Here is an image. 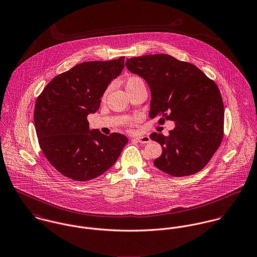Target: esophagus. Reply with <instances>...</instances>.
Wrapping results in <instances>:
<instances>
[{
	"instance_id": "esophagus-1",
	"label": "esophagus",
	"mask_w": 257,
	"mask_h": 257,
	"mask_svg": "<svg viewBox=\"0 0 257 257\" xmlns=\"http://www.w3.org/2000/svg\"><path fill=\"white\" fill-rule=\"evenodd\" d=\"M135 140L137 142L141 143V144H147V143L150 142L151 139L149 136H141V137H137L135 138Z\"/></svg>"
}]
</instances>
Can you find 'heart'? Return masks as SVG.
I'll list each match as a JSON object with an SVG mask.
<instances>
[{"instance_id":"b5f03b06","label":"heart","mask_w":257,"mask_h":257,"mask_svg":"<svg viewBox=\"0 0 257 257\" xmlns=\"http://www.w3.org/2000/svg\"><path fill=\"white\" fill-rule=\"evenodd\" d=\"M144 84V81H143L142 78H140L139 76H130L126 79V82H125V87H126V90L128 91L129 89H131L132 87L134 86H138V85H141ZM106 95V92L104 93L103 97H105Z\"/></svg>"}]
</instances>
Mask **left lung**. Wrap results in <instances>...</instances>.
Listing matches in <instances>:
<instances>
[{
  "label": "left lung",
  "instance_id": "left-lung-1",
  "mask_svg": "<svg viewBox=\"0 0 257 257\" xmlns=\"http://www.w3.org/2000/svg\"><path fill=\"white\" fill-rule=\"evenodd\" d=\"M127 69L148 83L150 117L175 122L168 136L151 134L163 154L154 165L172 176L197 173L210 162L224 137V104L220 89L195 65L168 54L127 59Z\"/></svg>",
  "mask_w": 257,
  "mask_h": 257
}]
</instances>
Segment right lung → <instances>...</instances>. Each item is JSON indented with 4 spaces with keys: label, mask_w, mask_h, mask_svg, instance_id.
<instances>
[{
    "label": "right lung",
    "mask_w": 257,
    "mask_h": 257,
    "mask_svg": "<svg viewBox=\"0 0 257 257\" xmlns=\"http://www.w3.org/2000/svg\"><path fill=\"white\" fill-rule=\"evenodd\" d=\"M124 58L90 61L56 76L37 96L34 125L38 144L48 162L62 175L87 181L109 170L128 138L89 130L86 119L124 68Z\"/></svg>",
    "instance_id": "right-lung-1"
}]
</instances>
